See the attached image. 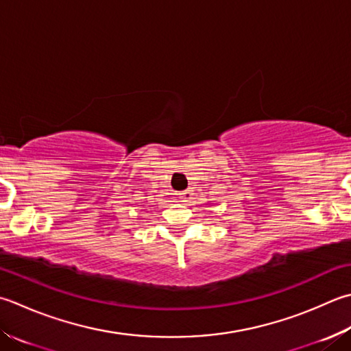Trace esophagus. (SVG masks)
<instances>
[{"label":"esophagus","mask_w":351,"mask_h":351,"mask_svg":"<svg viewBox=\"0 0 351 351\" xmlns=\"http://www.w3.org/2000/svg\"><path fill=\"white\" fill-rule=\"evenodd\" d=\"M191 196H193V191L191 190H184V191H181L180 193V199L182 202H189L190 199H191Z\"/></svg>","instance_id":"1"}]
</instances>
